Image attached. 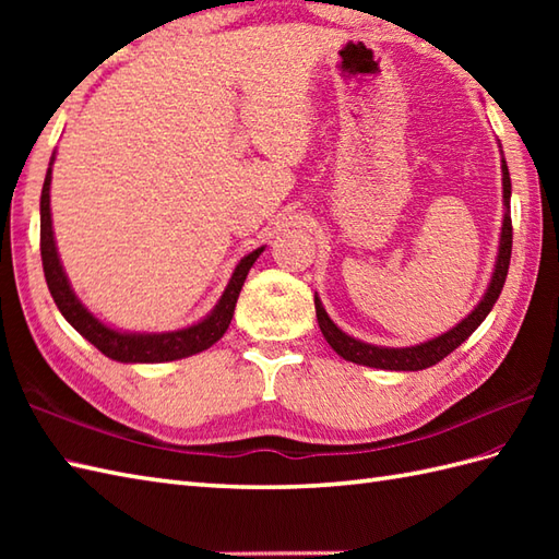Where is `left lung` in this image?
Segmentation results:
<instances>
[{"label": "left lung", "mask_w": 559, "mask_h": 559, "mask_svg": "<svg viewBox=\"0 0 559 559\" xmlns=\"http://www.w3.org/2000/svg\"><path fill=\"white\" fill-rule=\"evenodd\" d=\"M502 148V146H500ZM509 199H512V180H509V168L502 156V230H500V247H497V259L488 288H485L480 302L473 307V310L461 319L456 326H451L444 334H439L430 341L415 343L408 348H386V346H374V343H365L360 338L348 336L346 331L334 324L324 310L322 300L314 293V307H317V322L326 343L334 348L343 360H350L355 365H367L377 367V370H394V372H418L425 367H432L439 360H444L451 350H456L463 341H466L473 331H476L485 317L490 314L497 298L504 288L507 271H509V259H512V216H509Z\"/></svg>", "instance_id": "8db88e82"}]
</instances>
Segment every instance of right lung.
Returning <instances> with one entry per match:
<instances>
[{
	"label": "right lung",
	"mask_w": 559,
	"mask_h": 559,
	"mask_svg": "<svg viewBox=\"0 0 559 559\" xmlns=\"http://www.w3.org/2000/svg\"><path fill=\"white\" fill-rule=\"evenodd\" d=\"M52 163L55 153L50 158V168L45 175L43 194H40V257H43V271L47 288H50L52 300L57 310L62 312L67 322L74 326L79 334L93 343L103 355H108L110 360L117 362H173L189 358L201 350L211 348L213 343L221 341L225 331L230 326V319L235 312V302L240 298V290L245 286V278L249 269L254 266L259 254L264 252V247H257L254 252H249L237 261L233 276L225 286L221 300L216 307L199 322L189 324L185 329L175 331H122L110 324L100 322L86 305L79 300V295L71 288L67 278V271L62 266V259L57 252L55 230H52V211H50V185H52Z\"/></svg>",
	"instance_id": "add662e5"
}]
</instances>
